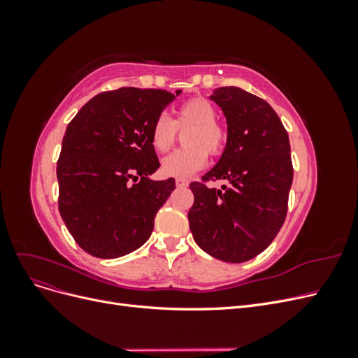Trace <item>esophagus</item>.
I'll return each mask as SVG.
<instances>
[{
  "label": "esophagus",
  "mask_w": 358,
  "mask_h": 358,
  "mask_svg": "<svg viewBox=\"0 0 358 358\" xmlns=\"http://www.w3.org/2000/svg\"><path fill=\"white\" fill-rule=\"evenodd\" d=\"M188 180L187 179H183V178H178L176 179V185L179 187V188H183V187H188Z\"/></svg>",
  "instance_id": "esophagus-1"
}]
</instances>
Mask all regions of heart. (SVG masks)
Masks as SVG:
<instances>
[{
    "mask_svg": "<svg viewBox=\"0 0 358 358\" xmlns=\"http://www.w3.org/2000/svg\"><path fill=\"white\" fill-rule=\"evenodd\" d=\"M218 110L206 99L197 96L180 104L175 117L166 113L158 115L150 127V145L159 154H164L176 142L178 129L189 128L182 148L167 155L161 162V170L166 176L188 178L201 170L208 162V154L216 157L222 154L229 138L224 124L216 121Z\"/></svg>",
    "mask_w": 358,
    "mask_h": 358,
    "instance_id": "b5f03b06",
    "label": "heart"
}]
</instances>
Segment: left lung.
Segmentation results:
<instances>
[{"instance_id":"left-lung-1","label":"left lung","mask_w":358,"mask_h":358,"mask_svg":"<svg viewBox=\"0 0 358 358\" xmlns=\"http://www.w3.org/2000/svg\"><path fill=\"white\" fill-rule=\"evenodd\" d=\"M210 100L227 117L229 138L203 182H192L188 212L194 241L209 255L243 263L273 242L288 210L292 162L287 129L267 101L236 86L215 90ZM229 187L209 189L208 180Z\"/></svg>"}]
</instances>
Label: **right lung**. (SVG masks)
Instances as JSON below:
<instances>
[{"label": "right lung", "mask_w": 358, "mask_h": 358, "mask_svg": "<svg viewBox=\"0 0 358 358\" xmlns=\"http://www.w3.org/2000/svg\"><path fill=\"white\" fill-rule=\"evenodd\" d=\"M180 92H101L69 124L57 164L58 208L85 252L117 258L149 239L157 212L175 189V179L148 178L159 167L149 133Z\"/></svg>", "instance_id": "1"}]
</instances>
